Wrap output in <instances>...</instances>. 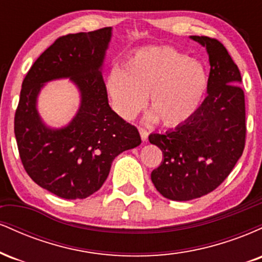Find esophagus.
<instances>
[{
	"mask_svg": "<svg viewBox=\"0 0 262 262\" xmlns=\"http://www.w3.org/2000/svg\"><path fill=\"white\" fill-rule=\"evenodd\" d=\"M139 133H140L141 140H143V141H146V140H148V135H149V133H148V130H146V129H144V128H139Z\"/></svg>",
	"mask_w": 262,
	"mask_h": 262,
	"instance_id": "obj_1",
	"label": "esophagus"
}]
</instances>
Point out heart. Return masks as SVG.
Listing matches in <instances>:
<instances>
[{
	"instance_id": "obj_1",
	"label": "heart",
	"mask_w": 262,
	"mask_h": 262,
	"mask_svg": "<svg viewBox=\"0 0 262 262\" xmlns=\"http://www.w3.org/2000/svg\"><path fill=\"white\" fill-rule=\"evenodd\" d=\"M208 77L200 61L173 48H151L135 54L108 75L107 92L116 112L133 119L149 96L151 112L146 119H160L166 127L188 121L200 107Z\"/></svg>"
}]
</instances>
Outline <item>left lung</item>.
<instances>
[{
    "instance_id": "1",
    "label": "left lung",
    "mask_w": 262,
    "mask_h": 262,
    "mask_svg": "<svg viewBox=\"0 0 262 262\" xmlns=\"http://www.w3.org/2000/svg\"><path fill=\"white\" fill-rule=\"evenodd\" d=\"M189 38L208 53V95L188 121L164 134L149 135L164 158L151 172V181L162 196L172 201L194 200L214 191L245 146V96L239 86V69L217 39Z\"/></svg>"
}]
</instances>
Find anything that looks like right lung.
<instances>
[{
  "mask_svg": "<svg viewBox=\"0 0 262 262\" xmlns=\"http://www.w3.org/2000/svg\"><path fill=\"white\" fill-rule=\"evenodd\" d=\"M112 28L56 39L26 75L14 116V135L23 167L37 185L65 200L86 198L102 187L116 156L141 143L134 125L108 104L102 65ZM69 77L81 103L66 127L49 128L36 100L45 82Z\"/></svg>",
  "mask_w": 262,
  "mask_h": 262,
  "instance_id": "right-lung-1",
  "label": "right lung"
}]
</instances>
